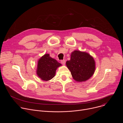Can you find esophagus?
I'll return each mask as SVG.
<instances>
[{"mask_svg":"<svg viewBox=\"0 0 123 123\" xmlns=\"http://www.w3.org/2000/svg\"><path fill=\"white\" fill-rule=\"evenodd\" d=\"M61 63L62 64V65H65V63H66V60H62L61 61Z\"/></svg>","mask_w":123,"mask_h":123,"instance_id":"obj_1","label":"esophagus"}]
</instances>
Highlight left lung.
Listing matches in <instances>:
<instances>
[{"label":"left lung","mask_w":123,"mask_h":123,"mask_svg":"<svg viewBox=\"0 0 123 123\" xmlns=\"http://www.w3.org/2000/svg\"><path fill=\"white\" fill-rule=\"evenodd\" d=\"M66 65L74 80L84 82L90 79L95 70L94 58L86 52L75 50L71 55V59L66 62Z\"/></svg>","instance_id":"left-lung-1"}]
</instances>
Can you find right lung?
<instances>
[{"label":"right lung","instance_id":"obj_1","mask_svg":"<svg viewBox=\"0 0 123 123\" xmlns=\"http://www.w3.org/2000/svg\"><path fill=\"white\" fill-rule=\"evenodd\" d=\"M61 66L49 54H45L38 61L37 74L42 80L49 81L55 77L57 68Z\"/></svg>","mask_w":123,"mask_h":123}]
</instances>
